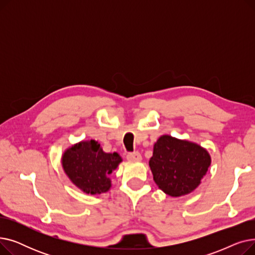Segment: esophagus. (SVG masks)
<instances>
[{
  "instance_id": "1",
  "label": "esophagus",
  "mask_w": 255,
  "mask_h": 255,
  "mask_svg": "<svg viewBox=\"0 0 255 255\" xmlns=\"http://www.w3.org/2000/svg\"><path fill=\"white\" fill-rule=\"evenodd\" d=\"M127 159L129 160V161H140V160H141V155L138 152L128 153L127 154Z\"/></svg>"
}]
</instances>
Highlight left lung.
Wrapping results in <instances>:
<instances>
[{
  "instance_id": "8db88e82",
  "label": "left lung",
  "mask_w": 255,
  "mask_h": 255,
  "mask_svg": "<svg viewBox=\"0 0 255 255\" xmlns=\"http://www.w3.org/2000/svg\"><path fill=\"white\" fill-rule=\"evenodd\" d=\"M150 167L157 186L170 196L192 192L211 165V157L202 146L170 135L154 144Z\"/></svg>"
}]
</instances>
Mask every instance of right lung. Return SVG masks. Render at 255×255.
I'll return each mask as SVG.
<instances>
[{"mask_svg":"<svg viewBox=\"0 0 255 255\" xmlns=\"http://www.w3.org/2000/svg\"><path fill=\"white\" fill-rule=\"evenodd\" d=\"M122 158L118 153H105L98 141H80L67 150L62 165L72 183L86 193L100 194L109 191V176L118 167Z\"/></svg>","mask_w":255,"mask_h":255,"instance_id":"obj_1","label":"right lung"}]
</instances>
